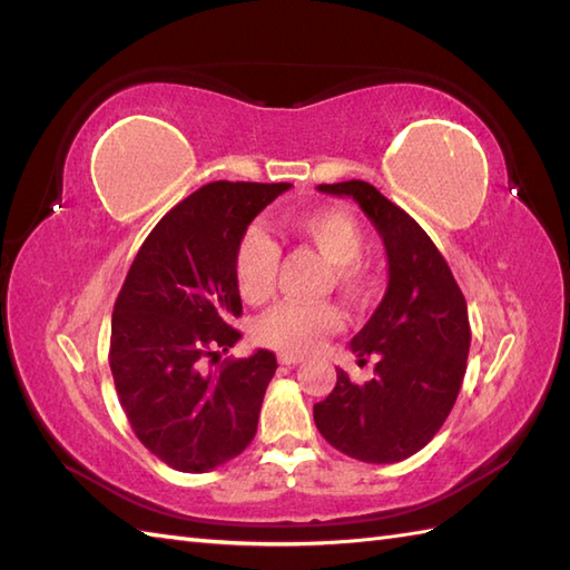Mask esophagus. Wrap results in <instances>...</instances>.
<instances>
[{
  "label": "esophagus",
  "mask_w": 570,
  "mask_h": 570,
  "mask_svg": "<svg viewBox=\"0 0 570 570\" xmlns=\"http://www.w3.org/2000/svg\"><path fill=\"white\" fill-rule=\"evenodd\" d=\"M278 362H282V365H298V362H304V357L294 353H278Z\"/></svg>",
  "instance_id": "34e87169"
}]
</instances>
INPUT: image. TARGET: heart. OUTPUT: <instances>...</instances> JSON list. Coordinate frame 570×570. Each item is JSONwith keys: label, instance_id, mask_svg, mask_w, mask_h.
I'll list each match as a JSON object with an SVG mask.
<instances>
[{"label": "heart", "instance_id": "obj_1", "mask_svg": "<svg viewBox=\"0 0 570 570\" xmlns=\"http://www.w3.org/2000/svg\"><path fill=\"white\" fill-rule=\"evenodd\" d=\"M288 229L331 262L333 282L343 292L362 296L370 292L372 274L362 262L365 229L343 208H311L294 215ZM278 247L262 227H247L235 247V282L247 304H264L274 292ZM343 316L333 304L284 301L254 323V341L282 353H306L323 335L341 328Z\"/></svg>", "mask_w": 570, "mask_h": 570}]
</instances>
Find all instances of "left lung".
I'll return each instance as SVG.
<instances>
[{
  "instance_id": "1",
  "label": "left lung",
  "mask_w": 570,
  "mask_h": 570,
  "mask_svg": "<svg viewBox=\"0 0 570 570\" xmlns=\"http://www.w3.org/2000/svg\"><path fill=\"white\" fill-rule=\"evenodd\" d=\"M353 198L377 227L390 259V286L350 347L370 382L337 370L333 392L313 406L321 435L362 463H399L419 453L451 414L470 350L468 304L433 239L365 180L321 184Z\"/></svg>"
}]
</instances>
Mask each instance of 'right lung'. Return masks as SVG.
Returning <instances> with one entry per match:
<instances>
[{
	"label": "right lung",
	"instance_id": "right-lung-1",
	"mask_svg": "<svg viewBox=\"0 0 570 570\" xmlns=\"http://www.w3.org/2000/svg\"><path fill=\"white\" fill-rule=\"evenodd\" d=\"M292 184L215 180L168 210L131 262L112 311L110 370L144 448L180 472H208L257 433L276 372L269 350L223 360L242 333L235 247ZM220 364L217 371L207 365Z\"/></svg>",
	"mask_w": 570,
	"mask_h": 570
}]
</instances>
